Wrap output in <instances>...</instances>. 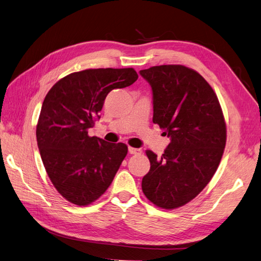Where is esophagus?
<instances>
[{"instance_id":"34e87169","label":"esophagus","mask_w":261,"mask_h":261,"mask_svg":"<svg viewBox=\"0 0 261 261\" xmlns=\"http://www.w3.org/2000/svg\"><path fill=\"white\" fill-rule=\"evenodd\" d=\"M128 152L130 153V154H140L141 152V149H138V148H134V147H129L128 148Z\"/></svg>"}]
</instances>
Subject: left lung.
<instances>
[{
  "label": "left lung",
  "mask_w": 261,
  "mask_h": 261,
  "mask_svg": "<svg viewBox=\"0 0 261 261\" xmlns=\"http://www.w3.org/2000/svg\"><path fill=\"white\" fill-rule=\"evenodd\" d=\"M152 89V122L171 143L161 156L146 154L150 170L141 181L147 198L163 209L194 199L219 167L226 143V126L216 92L196 70L160 65L140 70Z\"/></svg>",
  "instance_id": "1"
}]
</instances>
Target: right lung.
I'll return each mask as SVG.
<instances>
[{"label":"right lung","mask_w":261,"mask_h":261,"mask_svg":"<svg viewBox=\"0 0 261 261\" xmlns=\"http://www.w3.org/2000/svg\"><path fill=\"white\" fill-rule=\"evenodd\" d=\"M134 68H94L63 77L46 93L37 143L57 191L77 206L96 201L111 185L127 146L90 137L106 97L137 81Z\"/></svg>","instance_id":"right-lung-1"}]
</instances>
